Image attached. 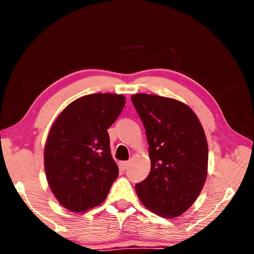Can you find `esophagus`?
Wrapping results in <instances>:
<instances>
[{
	"mask_svg": "<svg viewBox=\"0 0 254 254\" xmlns=\"http://www.w3.org/2000/svg\"><path fill=\"white\" fill-rule=\"evenodd\" d=\"M128 166V161H121L120 162V169L126 170Z\"/></svg>",
	"mask_w": 254,
	"mask_h": 254,
	"instance_id": "esophagus-1",
	"label": "esophagus"
}]
</instances>
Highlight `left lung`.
Instances as JSON below:
<instances>
[{"mask_svg": "<svg viewBox=\"0 0 254 254\" xmlns=\"http://www.w3.org/2000/svg\"><path fill=\"white\" fill-rule=\"evenodd\" d=\"M149 143L151 169L135 191L145 207L174 218L190 207L204 187L208 147L198 118L184 103L149 94L131 96Z\"/></svg>", "mask_w": 254, "mask_h": 254, "instance_id": "1", "label": "left lung"}]
</instances>
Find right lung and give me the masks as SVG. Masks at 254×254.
<instances>
[{
  "label": "right lung",
  "instance_id": "1",
  "mask_svg": "<svg viewBox=\"0 0 254 254\" xmlns=\"http://www.w3.org/2000/svg\"><path fill=\"white\" fill-rule=\"evenodd\" d=\"M126 97L89 94L70 103L50 128L45 170L50 189L64 207L85 212L105 200L119 176L107 133Z\"/></svg>",
  "mask_w": 254,
  "mask_h": 254
}]
</instances>
